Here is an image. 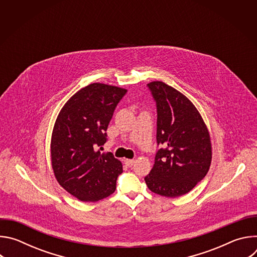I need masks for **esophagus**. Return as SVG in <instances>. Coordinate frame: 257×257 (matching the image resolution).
<instances>
[{
	"label": "esophagus",
	"mask_w": 257,
	"mask_h": 257,
	"mask_svg": "<svg viewBox=\"0 0 257 257\" xmlns=\"http://www.w3.org/2000/svg\"><path fill=\"white\" fill-rule=\"evenodd\" d=\"M124 163H125L128 167H132V166L134 165L135 161H134V160H128V159H126V160H124Z\"/></svg>",
	"instance_id": "1"
}]
</instances>
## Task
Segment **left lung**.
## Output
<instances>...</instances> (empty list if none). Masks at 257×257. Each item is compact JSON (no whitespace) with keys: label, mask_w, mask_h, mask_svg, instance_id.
Here are the masks:
<instances>
[{"label":"left lung","mask_w":257,"mask_h":257,"mask_svg":"<svg viewBox=\"0 0 257 257\" xmlns=\"http://www.w3.org/2000/svg\"><path fill=\"white\" fill-rule=\"evenodd\" d=\"M148 87L157 104V143L163 145L151 173L144 178L151 191L178 197L192 190L211 162L208 130L193 103L162 81Z\"/></svg>","instance_id":"8db88e82"}]
</instances>
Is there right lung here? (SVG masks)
<instances>
[{"instance_id": "right-lung-1", "label": "right lung", "mask_w": 257, "mask_h": 257, "mask_svg": "<svg viewBox=\"0 0 257 257\" xmlns=\"http://www.w3.org/2000/svg\"><path fill=\"white\" fill-rule=\"evenodd\" d=\"M127 90L92 83L62 107L52 142V166L59 184L81 201H97L116 190L123 167L112 153L101 154L106 129Z\"/></svg>"}]
</instances>
